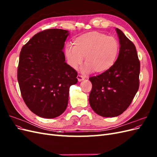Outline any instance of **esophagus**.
Segmentation results:
<instances>
[{
  "instance_id": "esophagus-1",
  "label": "esophagus",
  "mask_w": 157,
  "mask_h": 157,
  "mask_svg": "<svg viewBox=\"0 0 157 157\" xmlns=\"http://www.w3.org/2000/svg\"><path fill=\"white\" fill-rule=\"evenodd\" d=\"M77 79L79 82H80V81H82V80H84L85 79V77H84V76H82V75H78Z\"/></svg>"
}]
</instances>
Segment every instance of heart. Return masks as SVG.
<instances>
[{"label": "heart", "mask_w": 157, "mask_h": 157, "mask_svg": "<svg viewBox=\"0 0 157 157\" xmlns=\"http://www.w3.org/2000/svg\"><path fill=\"white\" fill-rule=\"evenodd\" d=\"M119 49V43L115 37L93 31L75 38L73 46H66L65 54L71 67L77 68L84 57L86 64L83 71L103 73L115 63Z\"/></svg>", "instance_id": "heart-1"}]
</instances>
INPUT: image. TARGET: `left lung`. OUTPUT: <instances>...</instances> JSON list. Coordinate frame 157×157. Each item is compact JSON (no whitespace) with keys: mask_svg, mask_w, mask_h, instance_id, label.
Masks as SVG:
<instances>
[{"mask_svg":"<svg viewBox=\"0 0 157 157\" xmlns=\"http://www.w3.org/2000/svg\"><path fill=\"white\" fill-rule=\"evenodd\" d=\"M120 50L113 67L89 79L92 88L89 102L94 111L103 117H115L125 111L139 89L140 62L136 46L118 28Z\"/></svg>","mask_w":157,"mask_h":157,"instance_id":"obj_1","label":"left lung"}]
</instances>
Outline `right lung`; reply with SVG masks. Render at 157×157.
I'll use <instances>...</instances> for the list:
<instances>
[{
    "instance_id": "1",
    "label": "right lung",
    "mask_w": 157,
    "mask_h": 157,
    "mask_svg": "<svg viewBox=\"0 0 157 157\" xmlns=\"http://www.w3.org/2000/svg\"><path fill=\"white\" fill-rule=\"evenodd\" d=\"M67 30L36 33L22 47L17 80L27 107L37 116L53 118L68 105L69 88L77 84V72L65 62L63 52Z\"/></svg>"
}]
</instances>
